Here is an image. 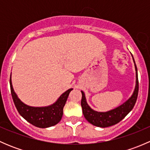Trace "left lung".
<instances>
[{
  "instance_id": "1",
  "label": "left lung",
  "mask_w": 150,
  "mask_h": 150,
  "mask_svg": "<svg viewBox=\"0 0 150 150\" xmlns=\"http://www.w3.org/2000/svg\"><path fill=\"white\" fill-rule=\"evenodd\" d=\"M131 56L133 57L132 54H131ZM133 60H134L136 69L135 88H134V91L131 97L118 107L107 112L96 111V110L91 108L90 106L88 104L87 102H86L85 93L83 91H81V93H82L81 107H82L83 113L85 118L92 125L97 127H101V128H106V127L115 125L117 122L121 121L122 119L134 108L136 102H137V96H138L139 81L137 67L135 64L134 57H133Z\"/></svg>"
}]
</instances>
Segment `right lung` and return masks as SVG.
<instances>
[{
    "instance_id": "obj_1",
    "label": "right lung",
    "mask_w": 150,
    "mask_h": 150,
    "mask_svg": "<svg viewBox=\"0 0 150 150\" xmlns=\"http://www.w3.org/2000/svg\"><path fill=\"white\" fill-rule=\"evenodd\" d=\"M10 87L13 103L20 115L32 125L41 128L54 126L61 120L63 115V108L69 93L73 89H68L51 105L46 107H31L22 102L15 93L12 86L11 75L10 77Z\"/></svg>"
}]
</instances>
